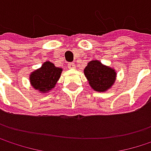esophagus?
I'll use <instances>...</instances> for the list:
<instances>
[{"mask_svg":"<svg viewBox=\"0 0 151 151\" xmlns=\"http://www.w3.org/2000/svg\"><path fill=\"white\" fill-rule=\"evenodd\" d=\"M68 67H69V69H74L75 68V64L74 63H69Z\"/></svg>","mask_w":151,"mask_h":151,"instance_id":"1","label":"esophagus"}]
</instances>
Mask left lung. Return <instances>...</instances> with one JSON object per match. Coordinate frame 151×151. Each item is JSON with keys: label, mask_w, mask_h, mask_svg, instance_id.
<instances>
[{"label": "left lung", "mask_w": 151, "mask_h": 151, "mask_svg": "<svg viewBox=\"0 0 151 151\" xmlns=\"http://www.w3.org/2000/svg\"><path fill=\"white\" fill-rule=\"evenodd\" d=\"M84 74L94 91L103 93L114 86L117 73L114 68L103 65L99 60H92L84 69Z\"/></svg>", "instance_id": "obj_1"}]
</instances>
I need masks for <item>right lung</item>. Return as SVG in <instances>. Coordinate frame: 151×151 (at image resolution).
Wrapping results in <instances>:
<instances>
[{
	"label": "right lung",
	"mask_w": 151,
	"mask_h": 151,
	"mask_svg": "<svg viewBox=\"0 0 151 151\" xmlns=\"http://www.w3.org/2000/svg\"><path fill=\"white\" fill-rule=\"evenodd\" d=\"M62 71V68L56 67L53 63L46 61L40 68L30 73V85L39 93H49L55 87L58 80L61 76Z\"/></svg>",
	"instance_id": "add662e5"
}]
</instances>
